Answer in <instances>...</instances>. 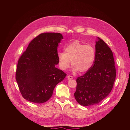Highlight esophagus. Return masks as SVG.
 <instances>
[{
  "label": "esophagus",
  "mask_w": 130,
  "mask_h": 130,
  "mask_svg": "<svg viewBox=\"0 0 130 130\" xmlns=\"http://www.w3.org/2000/svg\"><path fill=\"white\" fill-rule=\"evenodd\" d=\"M67 79H68V80H72V79H73V77L71 76H67Z\"/></svg>",
  "instance_id": "1"
}]
</instances>
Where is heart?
I'll use <instances>...</instances> for the list:
<instances>
[{
	"label": "heart",
	"instance_id": "1",
	"mask_svg": "<svg viewBox=\"0 0 130 130\" xmlns=\"http://www.w3.org/2000/svg\"><path fill=\"white\" fill-rule=\"evenodd\" d=\"M64 52L58 54L59 64L63 70L68 68L70 62L73 72H87L95 58V50L90 45H84L78 41H73L64 48Z\"/></svg>",
	"mask_w": 130,
	"mask_h": 130
}]
</instances>
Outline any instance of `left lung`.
<instances>
[{
	"instance_id": "left-lung-1",
	"label": "left lung",
	"mask_w": 130,
	"mask_h": 130,
	"mask_svg": "<svg viewBox=\"0 0 130 130\" xmlns=\"http://www.w3.org/2000/svg\"><path fill=\"white\" fill-rule=\"evenodd\" d=\"M94 64L84 75L77 79L74 96L79 104L90 106L98 104L112 90L116 78L113 52L97 37Z\"/></svg>"
}]
</instances>
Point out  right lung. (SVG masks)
<instances>
[{"instance_id": "right-lung-1", "label": "right lung", "mask_w": 130, "mask_h": 130, "mask_svg": "<svg viewBox=\"0 0 130 130\" xmlns=\"http://www.w3.org/2000/svg\"><path fill=\"white\" fill-rule=\"evenodd\" d=\"M60 33H44L34 38L18 60L16 80L24 99L42 103L52 96L54 88L66 74L56 68Z\"/></svg>"}]
</instances>
